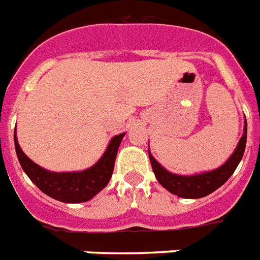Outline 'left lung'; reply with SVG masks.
<instances>
[{
	"instance_id": "1",
	"label": "left lung",
	"mask_w": 260,
	"mask_h": 260,
	"mask_svg": "<svg viewBox=\"0 0 260 260\" xmlns=\"http://www.w3.org/2000/svg\"><path fill=\"white\" fill-rule=\"evenodd\" d=\"M247 143V121L244 122V134L237 144L235 152L222 166L211 172H205L201 174L192 176H181V174L170 173L165 168H162L155 158L148 152L150 162H151L152 172L155 174L158 183L173 195H177L184 199H199L210 195L211 192L221 187L228 181L237 165L240 164Z\"/></svg>"
}]
</instances>
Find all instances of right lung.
<instances>
[{
    "mask_svg": "<svg viewBox=\"0 0 260 260\" xmlns=\"http://www.w3.org/2000/svg\"><path fill=\"white\" fill-rule=\"evenodd\" d=\"M124 136L125 134L116 135L110 140L101 159L94 166L83 172L57 173V172H49L41 168L35 162L31 161L20 148L17 138H16V131L15 147L23 170L43 193L64 203H82V202L92 199L98 192L102 191L108 185L113 174V169H114L117 151Z\"/></svg>",
    "mask_w": 260,
    "mask_h": 260,
    "instance_id": "1",
    "label": "right lung"
}]
</instances>
